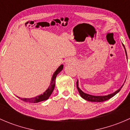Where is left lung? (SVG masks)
<instances>
[{"label": "left lung", "mask_w": 130, "mask_h": 130, "mask_svg": "<svg viewBox=\"0 0 130 130\" xmlns=\"http://www.w3.org/2000/svg\"><path fill=\"white\" fill-rule=\"evenodd\" d=\"M123 46L124 48V50H125V53H126V57H127V53H126V52L125 47H124V46L123 45ZM123 85L124 84H123V86H122L119 89H118L116 91H115V92L112 93V94H108V95H90V94H87V93L84 92L79 88V87H78V80H77V89H78V92H79V94L80 95V96L82 97L83 99H84L85 100H87V101H90V102H98V103H101V102L106 101L108 100V99H109L110 98H112L114 95H116L117 93H118L120 91V90L121 89V88H122V87L123 86Z\"/></svg>", "instance_id": "1"}]
</instances>
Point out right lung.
<instances>
[{
	"label": "right lung",
	"mask_w": 130,
	"mask_h": 130,
	"mask_svg": "<svg viewBox=\"0 0 130 130\" xmlns=\"http://www.w3.org/2000/svg\"><path fill=\"white\" fill-rule=\"evenodd\" d=\"M63 68V65H61L56 70V71L53 74L52 76V80H51L50 85L48 87V88L45 90V92H43V94H41V95H38V96L35 97V98H20L22 101H23L26 102V103H37L39 102L43 101H46L50 98V96L51 95V94L53 92V90H54L55 86V80L56 77H57V75L62 70Z\"/></svg>",
	"instance_id": "add662e5"
}]
</instances>
